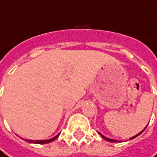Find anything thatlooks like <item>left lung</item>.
Returning <instances> with one entry per match:
<instances>
[{
    "instance_id": "8db88e82",
    "label": "left lung",
    "mask_w": 157,
    "mask_h": 157,
    "mask_svg": "<svg viewBox=\"0 0 157 157\" xmlns=\"http://www.w3.org/2000/svg\"><path fill=\"white\" fill-rule=\"evenodd\" d=\"M145 129H146V128H145ZM143 131H144V130H143ZM143 131H142V132H143ZM141 132H140V133H141ZM140 133H139V134H138V135L134 136V137H132V138H131V140H132V139H134V138H136L137 136H139V135H140ZM99 134H100V133H99ZM100 135H101V137H102L103 139H105V140H107V141H110V142H116V140H111V139H108V138H106V137H104V136H103L102 134H100Z\"/></svg>"
}]
</instances>
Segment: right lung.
<instances>
[{"mask_svg": "<svg viewBox=\"0 0 157 157\" xmlns=\"http://www.w3.org/2000/svg\"><path fill=\"white\" fill-rule=\"evenodd\" d=\"M58 137H59V135H57L56 137L52 138V139H51V140H35V141H33V140H27V142L36 143V144H46V143H50L51 142V141H53V140H56Z\"/></svg>", "mask_w": 157, "mask_h": 157, "instance_id": "add662e5", "label": "right lung"}]
</instances>
